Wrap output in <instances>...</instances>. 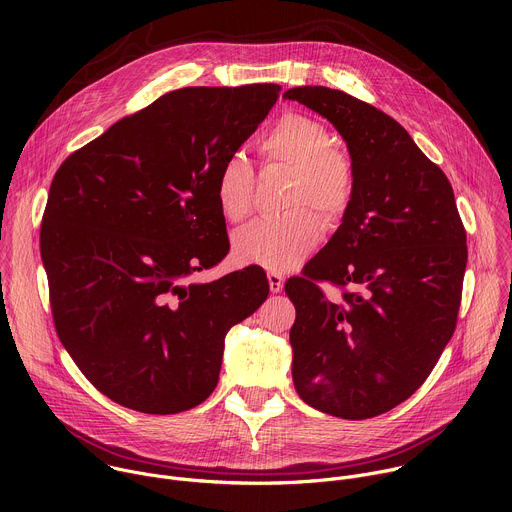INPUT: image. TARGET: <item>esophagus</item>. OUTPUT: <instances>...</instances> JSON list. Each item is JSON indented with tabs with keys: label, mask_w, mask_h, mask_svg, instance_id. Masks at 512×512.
Returning <instances> with one entry per match:
<instances>
[{
	"label": "esophagus",
	"mask_w": 512,
	"mask_h": 512,
	"mask_svg": "<svg viewBox=\"0 0 512 512\" xmlns=\"http://www.w3.org/2000/svg\"><path fill=\"white\" fill-rule=\"evenodd\" d=\"M267 279H269V289L273 291V294H279V291L283 289V275L279 271H269L267 273Z\"/></svg>",
	"instance_id": "34e87169"
}]
</instances>
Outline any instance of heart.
I'll return each mask as SVG.
<instances>
[{
    "label": "heart",
    "mask_w": 512,
    "mask_h": 512,
    "mask_svg": "<svg viewBox=\"0 0 512 512\" xmlns=\"http://www.w3.org/2000/svg\"><path fill=\"white\" fill-rule=\"evenodd\" d=\"M257 154L265 168L289 174L285 208L291 212L259 221L241 231L233 241L235 259L243 265H259L269 271H285L298 265L320 241L322 221L338 218L354 194V168L344 152L332 145L330 129L308 115L285 113L257 139ZM251 166L233 156L214 180V196L221 214L241 223L251 212Z\"/></svg>",
    "instance_id": "1"
}]
</instances>
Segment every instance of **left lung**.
<instances>
[{
	"label": "left lung",
	"instance_id": "8db88e82",
	"mask_svg": "<svg viewBox=\"0 0 512 512\" xmlns=\"http://www.w3.org/2000/svg\"><path fill=\"white\" fill-rule=\"evenodd\" d=\"M283 99L326 117L348 145L354 194L342 225L285 283L298 395L318 411L369 419L409 399L450 342L468 261L454 190L387 113L328 87ZM330 280L355 289L330 303Z\"/></svg>",
	"mask_w": 512,
	"mask_h": 512
}]
</instances>
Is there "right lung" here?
Instances as JSON below:
<instances>
[{"instance_id": "right-lung-1", "label": "right lung", "mask_w": 512, "mask_h": 512, "mask_svg": "<svg viewBox=\"0 0 512 512\" xmlns=\"http://www.w3.org/2000/svg\"><path fill=\"white\" fill-rule=\"evenodd\" d=\"M279 91L166 93L54 174L40 233L54 326L111 401L152 415L200 405L218 383L227 332L267 300L261 267L188 279L229 253L214 180Z\"/></svg>"}]
</instances>
